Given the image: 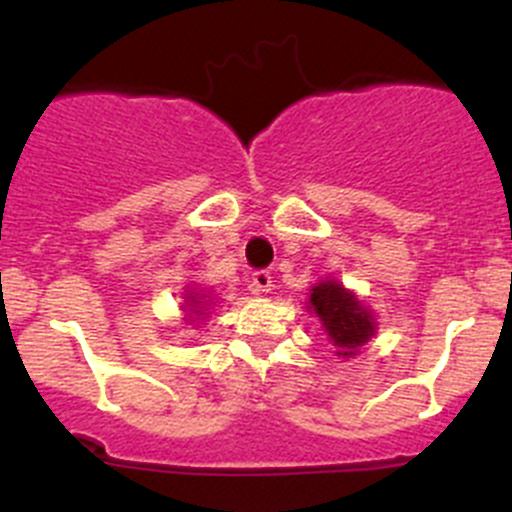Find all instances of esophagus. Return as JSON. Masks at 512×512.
<instances>
[{
	"instance_id": "1",
	"label": "esophagus",
	"mask_w": 512,
	"mask_h": 512,
	"mask_svg": "<svg viewBox=\"0 0 512 512\" xmlns=\"http://www.w3.org/2000/svg\"><path fill=\"white\" fill-rule=\"evenodd\" d=\"M252 292H255V295H265V292H270L272 290V275L267 270H257L255 275H252Z\"/></svg>"
}]
</instances>
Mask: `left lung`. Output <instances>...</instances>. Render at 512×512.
I'll return each instance as SVG.
<instances>
[{"instance_id": "8db88e82", "label": "left lung", "mask_w": 512, "mask_h": 512, "mask_svg": "<svg viewBox=\"0 0 512 512\" xmlns=\"http://www.w3.org/2000/svg\"><path fill=\"white\" fill-rule=\"evenodd\" d=\"M307 307L315 310L322 327L330 335L337 355L352 357L372 335H375V317L350 290L335 280L317 282L310 290Z\"/></svg>"}]
</instances>
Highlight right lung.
Instances as JSON below:
<instances>
[{
  "label": "right lung",
  "mask_w": 512,
  "mask_h": 512,
  "mask_svg": "<svg viewBox=\"0 0 512 512\" xmlns=\"http://www.w3.org/2000/svg\"><path fill=\"white\" fill-rule=\"evenodd\" d=\"M205 297L207 295H202V292H195V290L187 292L185 305H182V307H185V312H190V315H187V317H190V322H195L191 320L192 316H195L196 320H200V317L205 315V302H202Z\"/></svg>",
  "instance_id": "1"
}]
</instances>
